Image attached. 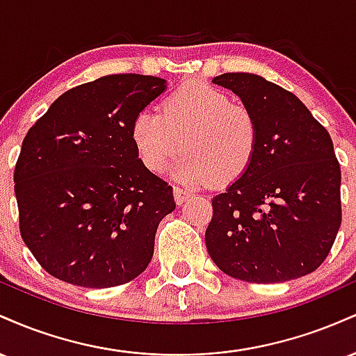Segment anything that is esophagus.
I'll return each instance as SVG.
<instances>
[{"instance_id": "34e87169", "label": "esophagus", "mask_w": 356, "mask_h": 356, "mask_svg": "<svg viewBox=\"0 0 356 356\" xmlns=\"http://www.w3.org/2000/svg\"><path fill=\"white\" fill-rule=\"evenodd\" d=\"M187 197H189V192L181 189V187H174V199H175V202L182 204Z\"/></svg>"}]
</instances>
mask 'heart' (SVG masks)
Segmentation results:
<instances>
[{
  "label": "heart",
  "instance_id": "heart-1",
  "mask_svg": "<svg viewBox=\"0 0 356 356\" xmlns=\"http://www.w3.org/2000/svg\"><path fill=\"white\" fill-rule=\"evenodd\" d=\"M130 137L150 172H161L184 149L186 155L172 169L177 181L191 186L212 179L227 184L251 164L257 124L251 110L231 102L222 90L191 81L162 102L161 112H138Z\"/></svg>",
  "mask_w": 356,
  "mask_h": 356
}]
</instances>
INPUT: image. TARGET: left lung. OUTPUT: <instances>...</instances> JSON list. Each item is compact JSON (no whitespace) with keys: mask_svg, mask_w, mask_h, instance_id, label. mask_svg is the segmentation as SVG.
<instances>
[{"mask_svg":"<svg viewBox=\"0 0 356 356\" xmlns=\"http://www.w3.org/2000/svg\"><path fill=\"white\" fill-rule=\"evenodd\" d=\"M256 118L248 169L212 197L206 246L220 271L248 283H284L320 268L341 224L340 164L330 134L305 104L254 73H224Z\"/></svg>","mask_w":356,"mask_h":356,"instance_id":"obj_1","label":"left lung"}]
</instances>
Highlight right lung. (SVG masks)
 Instances as JSON below:
<instances>
[{
    "label": "right lung",
    "instance_id": "add662e5",
    "mask_svg": "<svg viewBox=\"0 0 356 356\" xmlns=\"http://www.w3.org/2000/svg\"><path fill=\"white\" fill-rule=\"evenodd\" d=\"M165 90L159 76H100L60 95L28 130L15 167L19 232L51 276L100 289L149 266L175 202L138 159L130 127Z\"/></svg>",
    "mask_w": 356,
    "mask_h": 356
}]
</instances>
